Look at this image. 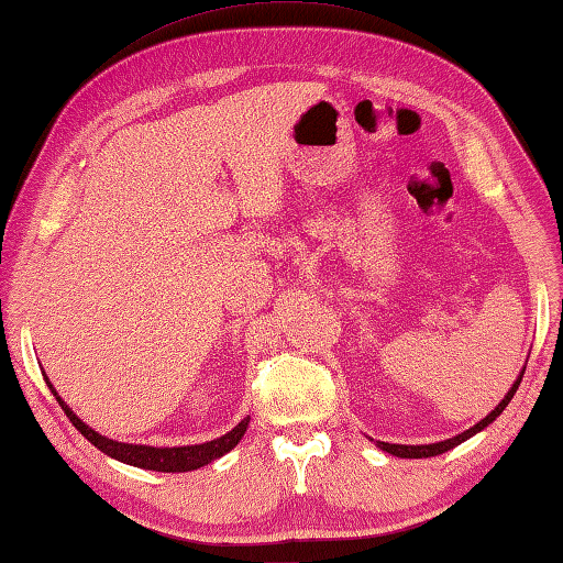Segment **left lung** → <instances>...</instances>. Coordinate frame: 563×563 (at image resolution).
I'll return each instance as SVG.
<instances>
[{"instance_id":"1","label":"left lung","mask_w":563,"mask_h":563,"mask_svg":"<svg viewBox=\"0 0 563 563\" xmlns=\"http://www.w3.org/2000/svg\"><path fill=\"white\" fill-rule=\"evenodd\" d=\"M522 374H526V369L520 372L518 382L511 386V390H508L506 398H504L499 405H496V408L485 417V420L477 422L475 427H470L467 431H463V434L453 437V439H446V441H439V443H427V446H402V443H384V441H378V446H382V449H384L386 453H390V455H398V459H431V455H439V453H446V451L455 449V446H459V443H463V441L470 439V437H475L477 431H482L487 424H492V422L496 420V417H499V415L504 412V408H506L508 402H511L514 394H516L520 382H522Z\"/></svg>"}]
</instances>
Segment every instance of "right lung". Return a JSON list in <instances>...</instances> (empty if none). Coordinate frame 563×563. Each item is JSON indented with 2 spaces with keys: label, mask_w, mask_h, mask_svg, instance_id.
<instances>
[{
  "label": "right lung",
  "mask_w": 563,
  "mask_h": 563,
  "mask_svg": "<svg viewBox=\"0 0 563 563\" xmlns=\"http://www.w3.org/2000/svg\"><path fill=\"white\" fill-rule=\"evenodd\" d=\"M52 396L57 398L59 408L64 410V415L69 417V422L81 431V434L93 443L96 449H100L102 453H108L110 459H117L122 463L129 465H136V467H146V470H155V473H187V470H196V467H203L211 461L220 459V455H225L228 451H232L238 446L240 439L244 437L246 424H250V417L242 420L238 427L232 431H228L225 437L213 439L208 443H199V446H179V449H153V446H136V443H122V441H112V439H104L100 437L98 431H93L90 427H86L78 417L67 408V402H64L57 390L52 388V384L47 382Z\"/></svg>",
  "instance_id": "obj_1"
}]
</instances>
